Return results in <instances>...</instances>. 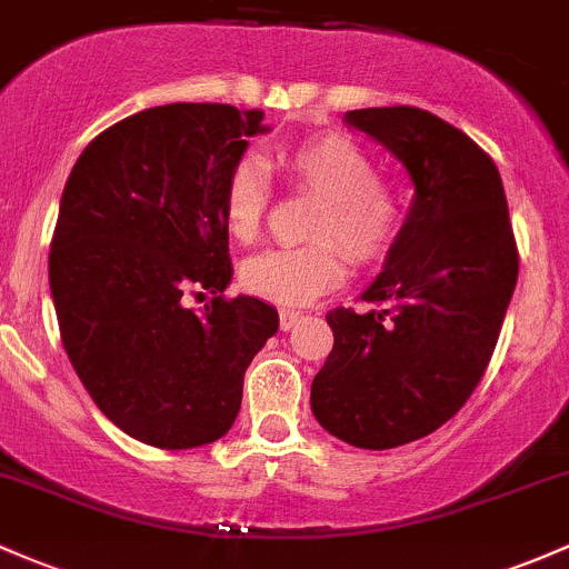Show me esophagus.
<instances>
[{"label": "esophagus", "mask_w": 569, "mask_h": 569, "mask_svg": "<svg viewBox=\"0 0 569 569\" xmlns=\"http://www.w3.org/2000/svg\"><path fill=\"white\" fill-rule=\"evenodd\" d=\"M298 320H301V311L298 309H279V328L282 331H290Z\"/></svg>", "instance_id": "esophagus-1"}]
</instances>
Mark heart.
Segmentation results:
<instances>
[{"label": "heart", "mask_w": 569, "mask_h": 569, "mask_svg": "<svg viewBox=\"0 0 569 569\" xmlns=\"http://www.w3.org/2000/svg\"><path fill=\"white\" fill-rule=\"evenodd\" d=\"M284 184L320 198L311 219L315 241L273 247L243 262L241 282L266 301L301 307L345 282L347 258L377 266L405 233L407 209L399 187L377 176V162L363 146L339 132L303 138L277 151ZM271 203L266 168L252 157L233 164L222 192L228 233L241 243L260 236Z\"/></svg>", "instance_id": "heart-1"}]
</instances>
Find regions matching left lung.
Masks as SVG:
<instances>
[{
	"label": "left lung",
	"mask_w": 569,
	"mask_h": 569,
	"mask_svg": "<svg viewBox=\"0 0 569 569\" xmlns=\"http://www.w3.org/2000/svg\"><path fill=\"white\" fill-rule=\"evenodd\" d=\"M347 121L405 162L415 203L366 315H326L333 350L311 412L341 442L388 450L467 405L493 356L518 282V243L497 164L423 108H363Z\"/></svg>",
	"instance_id": "left-lung-1"
}]
</instances>
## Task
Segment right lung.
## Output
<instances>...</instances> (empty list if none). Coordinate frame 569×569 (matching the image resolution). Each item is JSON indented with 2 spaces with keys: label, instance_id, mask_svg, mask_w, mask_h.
I'll use <instances>...</instances> for the list:
<instances>
[{
  "label": "right lung",
  "instance_id": "obj_1",
  "mask_svg": "<svg viewBox=\"0 0 569 569\" xmlns=\"http://www.w3.org/2000/svg\"><path fill=\"white\" fill-rule=\"evenodd\" d=\"M262 111L173 102L116 121L78 157L48 254L59 333L121 431L187 450L224 437L277 309L224 298L222 192ZM211 295L194 312L187 297Z\"/></svg>",
  "mask_w": 569,
  "mask_h": 569
}]
</instances>
